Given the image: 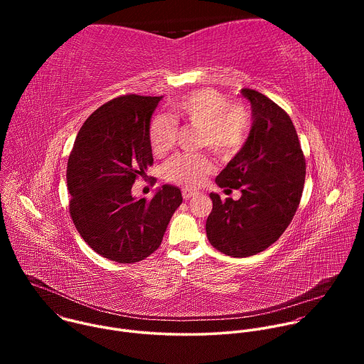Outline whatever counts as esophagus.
Segmentation results:
<instances>
[{
    "label": "esophagus",
    "instance_id": "34e87169",
    "mask_svg": "<svg viewBox=\"0 0 364 364\" xmlns=\"http://www.w3.org/2000/svg\"><path fill=\"white\" fill-rule=\"evenodd\" d=\"M181 193H183V198H184V200H190V198H193V197L197 196V191H194V190H191V188H183Z\"/></svg>",
    "mask_w": 364,
    "mask_h": 364
}]
</instances>
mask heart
<instances>
[{"instance_id": "heart-1", "label": "heart", "mask_w": 364, "mask_h": 364, "mask_svg": "<svg viewBox=\"0 0 364 364\" xmlns=\"http://www.w3.org/2000/svg\"><path fill=\"white\" fill-rule=\"evenodd\" d=\"M173 118L198 128V146H207L222 159H232L249 139L252 119L245 105L229 102L228 96L215 89L196 90L173 103ZM176 122L166 117H155L149 125V144L154 154L163 155L176 142ZM213 170L204 154H178L164 168L170 181L198 187Z\"/></svg>"}]
</instances>
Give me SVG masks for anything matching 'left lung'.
Listing matches in <instances>:
<instances>
[{
	"mask_svg": "<svg viewBox=\"0 0 364 364\" xmlns=\"http://www.w3.org/2000/svg\"><path fill=\"white\" fill-rule=\"evenodd\" d=\"M250 102L252 128L245 146L216 177L239 200L210 193L209 242L222 253L246 257L269 247L289 226L302 196L305 157L289 115L268 96L242 89Z\"/></svg>",
	"mask_w": 364,
	"mask_h": 364,
	"instance_id": "1",
	"label": "left lung"
}]
</instances>
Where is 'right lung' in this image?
<instances>
[{"mask_svg":"<svg viewBox=\"0 0 364 364\" xmlns=\"http://www.w3.org/2000/svg\"><path fill=\"white\" fill-rule=\"evenodd\" d=\"M161 97L124 95L107 102L85 121L69 155L70 218L95 252L118 264L157 250L183 201L180 188L168 184L151 200L131 193L154 163L149 122Z\"/></svg>","mask_w":364,"mask_h":364,"instance_id":"right-lung-1","label":"right lung"}]
</instances>
